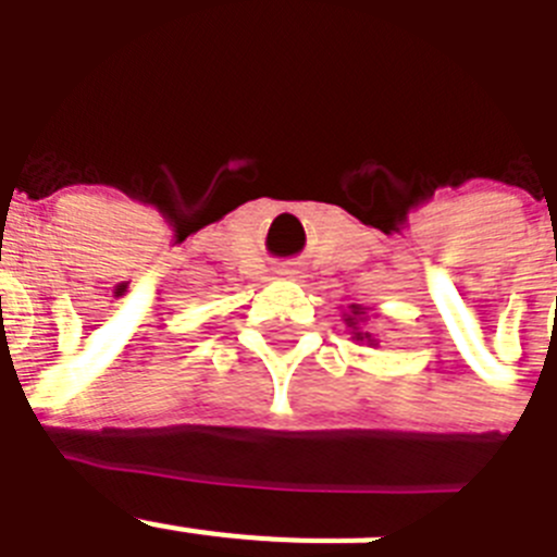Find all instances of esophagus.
Here are the masks:
<instances>
[{
	"label": "esophagus",
	"instance_id": "obj_1",
	"mask_svg": "<svg viewBox=\"0 0 557 557\" xmlns=\"http://www.w3.org/2000/svg\"><path fill=\"white\" fill-rule=\"evenodd\" d=\"M280 274H285V277H297L299 267H283V269H280Z\"/></svg>",
	"mask_w": 557,
	"mask_h": 557
}]
</instances>
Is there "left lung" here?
I'll list each match as a JSON object with an SVG mask.
<instances>
[{
	"label": "left lung",
	"mask_w": 557,
	"mask_h": 557,
	"mask_svg": "<svg viewBox=\"0 0 557 557\" xmlns=\"http://www.w3.org/2000/svg\"><path fill=\"white\" fill-rule=\"evenodd\" d=\"M369 308H363V305H349V310L344 313V324L349 327V335H352V341H358V344H366V347H377L380 338L374 333H369V330L363 327L366 322H369Z\"/></svg>",
	"instance_id": "obj_1"
}]
</instances>
